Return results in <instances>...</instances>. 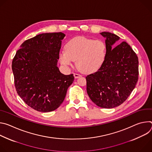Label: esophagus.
<instances>
[{
  "label": "esophagus",
  "instance_id": "1",
  "mask_svg": "<svg viewBox=\"0 0 152 152\" xmlns=\"http://www.w3.org/2000/svg\"><path fill=\"white\" fill-rule=\"evenodd\" d=\"M74 76H75V78L77 79V78H79V77H81L82 76L80 75H79V74H77V73H74Z\"/></svg>",
  "mask_w": 152,
  "mask_h": 152
}]
</instances>
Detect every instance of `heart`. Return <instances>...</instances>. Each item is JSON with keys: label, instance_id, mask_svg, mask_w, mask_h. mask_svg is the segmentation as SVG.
I'll return each mask as SVG.
<instances>
[{"label": "heart", "instance_id": "1", "mask_svg": "<svg viewBox=\"0 0 152 152\" xmlns=\"http://www.w3.org/2000/svg\"><path fill=\"white\" fill-rule=\"evenodd\" d=\"M106 45L104 41L83 37H75L59 53V61L68 68L76 61V66L82 72L92 73L98 71L105 62Z\"/></svg>", "mask_w": 152, "mask_h": 152}]
</instances>
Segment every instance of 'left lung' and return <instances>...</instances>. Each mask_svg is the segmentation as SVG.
I'll return each instance as SVG.
<instances>
[{
	"label": "left lung",
	"mask_w": 152,
	"mask_h": 152,
	"mask_svg": "<svg viewBox=\"0 0 152 152\" xmlns=\"http://www.w3.org/2000/svg\"><path fill=\"white\" fill-rule=\"evenodd\" d=\"M100 34L106 38L107 56L102 67L86 77V91L97 106L110 109L122 104L135 88L138 79V59L125 41L114 47L120 39L117 35Z\"/></svg>",
	"instance_id": "8db88e82"
}]
</instances>
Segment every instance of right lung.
Returning <instances> with one entry per match:
<instances>
[{
  "mask_svg": "<svg viewBox=\"0 0 152 152\" xmlns=\"http://www.w3.org/2000/svg\"><path fill=\"white\" fill-rule=\"evenodd\" d=\"M62 32L44 33L26 40L12 60L16 91L29 106L39 112L53 111L61 104L74 80L57 66Z\"/></svg>",
  "mask_w": 152,
  "mask_h": 152,
  "instance_id": "1",
  "label": "right lung"
}]
</instances>
